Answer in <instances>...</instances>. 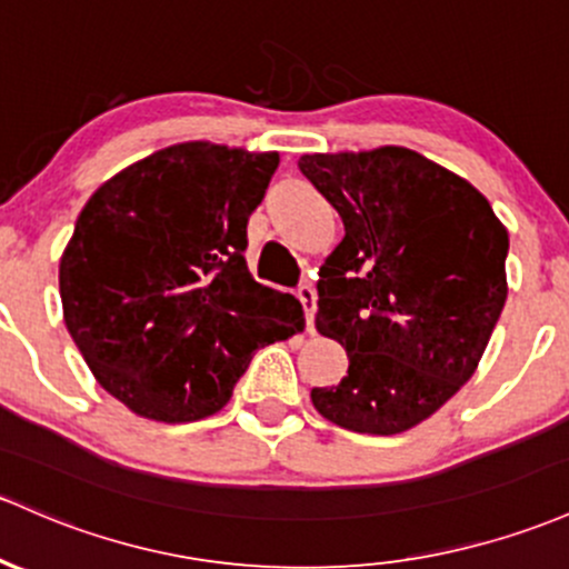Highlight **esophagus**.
Masks as SVG:
<instances>
[{
	"instance_id": "esophagus-1",
	"label": "esophagus",
	"mask_w": 569,
	"mask_h": 569,
	"mask_svg": "<svg viewBox=\"0 0 569 569\" xmlns=\"http://www.w3.org/2000/svg\"><path fill=\"white\" fill-rule=\"evenodd\" d=\"M298 301H301L303 315H307V331H315V309H317V292L311 284L298 287Z\"/></svg>"
}]
</instances>
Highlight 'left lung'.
Instances as JSON below:
<instances>
[{"mask_svg": "<svg viewBox=\"0 0 569 569\" xmlns=\"http://www.w3.org/2000/svg\"><path fill=\"white\" fill-rule=\"evenodd\" d=\"M298 168L345 222L320 266L317 331L350 366L311 401L341 429H412L478 369L507 298V230L469 181L401 146Z\"/></svg>", "mask_w": 569, "mask_h": 569, "instance_id": "obj_1", "label": "left lung"}]
</instances>
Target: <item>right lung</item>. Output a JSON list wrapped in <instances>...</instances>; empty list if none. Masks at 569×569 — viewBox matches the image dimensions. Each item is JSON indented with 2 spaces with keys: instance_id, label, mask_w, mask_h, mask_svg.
Wrapping results in <instances>:
<instances>
[{
  "instance_id": "1",
  "label": "right lung",
  "mask_w": 569,
  "mask_h": 569,
  "mask_svg": "<svg viewBox=\"0 0 569 569\" xmlns=\"http://www.w3.org/2000/svg\"><path fill=\"white\" fill-rule=\"evenodd\" d=\"M277 168V151L176 143L83 206L59 266L64 322L97 382L136 415L209 418L260 347L303 328L301 303L243 260Z\"/></svg>"
}]
</instances>
